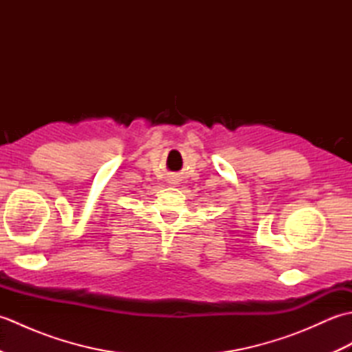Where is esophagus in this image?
Listing matches in <instances>:
<instances>
[{
  "label": "esophagus",
  "mask_w": 352,
  "mask_h": 352,
  "mask_svg": "<svg viewBox=\"0 0 352 352\" xmlns=\"http://www.w3.org/2000/svg\"><path fill=\"white\" fill-rule=\"evenodd\" d=\"M170 183H172V184H175V180H170Z\"/></svg>",
  "instance_id": "34e87169"
}]
</instances>
